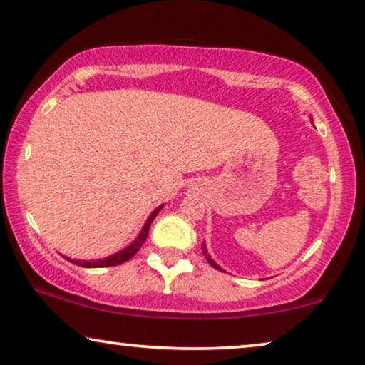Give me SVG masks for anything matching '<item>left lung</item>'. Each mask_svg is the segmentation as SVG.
I'll return each instance as SVG.
<instances>
[{"label": "left lung", "instance_id": "left-lung-1", "mask_svg": "<svg viewBox=\"0 0 365 365\" xmlns=\"http://www.w3.org/2000/svg\"><path fill=\"white\" fill-rule=\"evenodd\" d=\"M311 121H312V118H311ZM201 249H202V254H204V256H206V259H207V262H209V264H211V266H212V267H216V269H217V271H224V269H222L221 266H219V264H217L216 261H214V259H212L211 256H209V252H207V246H206V242H202V244H201Z\"/></svg>", "mask_w": 365, "mask_h": 365}]
</instances>
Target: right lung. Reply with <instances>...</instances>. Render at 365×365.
Here are the masks:
<instances>
[{
    "mask_svg": "<svg viewBox=\"0 0 365 365\" xmlns=\"http://www.w3.org/2000/svg\"><path fill=\"white\" fill-rule=\"evenodd\" d=\"M164 204H161V206H158L154 211L149 214V217L146 219V222H144V226L141 227V231H139V234L136 236V239L131 244H128L126 247L121 249V251L114 252L111 254V256L108 257H101V259H89V261H81V259H71L68 256H64L68 259V261H71L73 264H76V266H81V267H111V266H118V264H123L126 262L131 259L134 254H136L139 249H141V246L144 244V241H146L148 237V232H149V227H151V222L154 221V217L158 216L159 211H161Z\"/></svg>",
    "mask_w": 365,
    "mask_h": 365,
    "instance_id": "right-lung-1",
    "label": "right lung"
}]
</instances>
